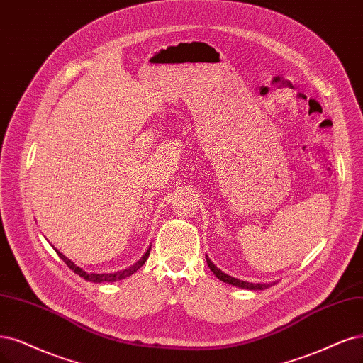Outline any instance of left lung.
<instances>
[{
  "mask_svg": "<svg viewBox=\"0 0 363 363\" xmlns=\"http://www.w3.org/2000/svg\"><path fill=\"white\" fill-rule=\"evenodd\" d=\"M206 259H207V264H208V267H210V270L213 272V274L215 277L218 278V279H220L222 282H225V284H230V285H233V286H237V289H245V290H266V289H269V286H272V285H274L277 284V281L274 282H269V284H261V282H258V284H255V282H247V281H242V279H237V278H233V277H230V274H227L225 272H222L220 269H218L213 262L210 261V258L206 255Z\"/></svg>",
  "mask_w": 363,
  "mask_h": 363,
  "instance_id": "1",
  "label": "left lung"
}]
</instances>
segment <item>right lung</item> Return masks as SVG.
<instances>
[{"label":"right lung","instance_id":"add662e5","mask_svg":"<svg viewBox=\"0 0 363 363\" xmlns=\"http://www.w3.org/2000/svg\"><path fill=\"white\" fill-rule=\"evenodd\" d=\"M54 247V246H52ZM150 249H152V246H150L147 251H145V254L141 257V259H138L135 262V264H132V266H129L128 269H123V270H118V272H112V273H93V272H85V270H82L79 266H77L74 264V262L72 261V259H69L66 255H62L57 247H54V251L58 254V257L66 262V264L77 273V274H79L81 278H84L85 281H89V282H96V284H101V282H116V281H120V279H124V278H128V277H130V274H133L136 270L138 269H141L143 266H144V262L147 261V258H148V255H150Z\"/></svg>","mask_w":363,"mask_h":363}]
</instances>
